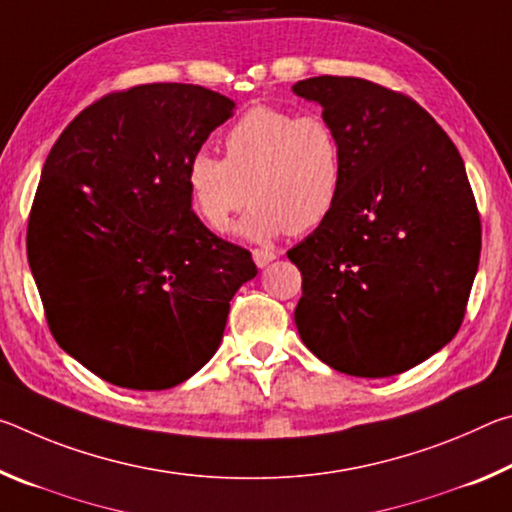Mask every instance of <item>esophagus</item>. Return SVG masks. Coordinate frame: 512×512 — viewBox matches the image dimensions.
<instances>
[{
	"mask_svg": "<svg viewBox=\"0 0 512 512\" xmlns=\"http://www.w3.org/2000/svg\"><path fill=\"white\" fill-rule=\"evenodd\" d=\"M275 257H277L275 250H271V248H255V250H253V259H255V264H257L259 268H264V266L271 264Z\"/></svg>",
	"mask_w": 512,
	"mask_h": 512,
	"instance_id": "obj_1",
	"label": "esophagus"
}]
</instances>
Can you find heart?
<instances>
[{
  "label": "heart",
  "instance_id": "1",
  "mask_svg": "<svg viewBox=\"0 0 512 512\" xmlns=\"http://www.w3.org/2000/svg\"><path fill=\"white\" fill-rule=\"evenodd\" d=\"M225 158L196 151L185 167L194 214L221 232L246 203L239 225L250 239L280 232L305 235L332 216L341 201L345 153L341 135L320 112L257 106L223 137Z\"/></svg>",
  "mask_w": 512,
  "mask_h": 512
}]
</instances>
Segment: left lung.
<instances>
[{
  "label": "left lung",
  "mask_w": 512,
  "mask_h": 512,
  "mask_svg": "<svg viewBox=\"0 0 512 512\" xmlns=\"http://www.w3.org/2000/svg\"><path fill=\"white\" fill-rule=\"evenodd\" d=\"M341 135L345 180L329 219L293 246L302 343L329 368L391 377L454 339L481 255L461 153L409 94L354 76L291 88Z\"/></svg>",
  "instance_id": "obj_1"
}]
</instances>
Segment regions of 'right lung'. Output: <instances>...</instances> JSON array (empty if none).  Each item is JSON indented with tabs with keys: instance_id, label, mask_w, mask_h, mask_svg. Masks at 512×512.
<instances>
[{
	"instance_id": "add662e5",
	"label": "right lung",
	"mask_w": 512,
	"mask_h": 512,
	"mask_svg": "<svg viewBox=\"0 0 512 512\" xmlns=\"http://www.w3.org/2000/svg\"><path fill=\"white\" fill-rule=\"evenodd\" d=\"M232 108L201 85H133L81 110L47 155L29 266L51 336L110 384L164 391L192 377L257 275L246 248L205 228L185 185Z\"/></svg>"
}]
</instances>
